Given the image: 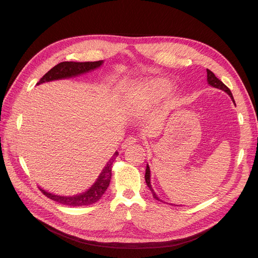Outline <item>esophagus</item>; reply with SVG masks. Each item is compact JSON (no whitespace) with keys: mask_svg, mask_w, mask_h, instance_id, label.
<instances>
[{"mask_svg":"<svg viewBox=\"0 0 258 258\" xmlns=\"http://www.w3.org/2000/svg\"><path fill=\"white\" fill-rule=\"evenodd\" d=\"M136 142H137V138L136 137H135V136H130L128 138H126L124 140L123 144H122L121 146H122V148H125V147H127V146H130V145H132L134 143H136Z\"/></svg>","mask_w":258,"mask_h":258,"instance_id":"1","label":"esophagus"}]
</instances>
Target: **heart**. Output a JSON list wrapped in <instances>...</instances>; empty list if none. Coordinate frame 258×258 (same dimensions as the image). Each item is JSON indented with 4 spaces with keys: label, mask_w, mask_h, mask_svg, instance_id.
<instances>
[{
    "label": "heart",
    "mask_w": 258,
    "mask_h": 258,
    "mask_svg": "<svg viewBox=\"0 0 258 258\" xmlns=\"http://www.w3.org/2000/svg\"><path fill=\"white\" fill-rule=\"evenodd\" d=\"M171 91V85L166 80H154L147 86L146 94L150 98H161L167 95Z\"/></svg>",
    "instance_id": "heart-1"
}]
</instances>
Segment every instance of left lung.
I'll list each match as a JSON object with an SVG mask.
<instances>
[{
    "label": "left lung",
    "mask_w": 258,
    "mask_h": 258,
    "mask_svg": "<svg viewBox=\"0 0 258 258\" xmlns=\"http://www.w3.org/2000/svg\"><path fill=\"white\" fill-rule=\"evenodd\" d=\"M207 81H208V84L210 85V86H212L213 88H216V89H220V90H223L224 92H226L230 97H231V99H232V101L235 103V101H234V98H233V95H232V93H231V91H230V89L227 87V86H225L222 81L216 77L210 70H208L207 69ZM145 181H146V184H147V186H148V188L151 189V191H152V194H153V197L156 199V200H158V201H160V202H163L162 200H160L158 197H157V195H156V192L154 191V189L152 188V185H151V171H150V166H148V164L146 165V170H145ZM170 205H173V204H170ZM177 206V205H175ZM179 206V205H178Z\"/></svg>",
    "instance_id": "8db88e82"
}]
</instances>
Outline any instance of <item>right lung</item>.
I'll return each mask as SVG.
<instances>
[{"label":"right lung","instance_id":"1","mask_svg":"<svg viewBox=\"0 0 258 258\" xmlns=\"http://www.w3.org/2000/svg\"><path fill=\"white\" fill-rule=\"evenodd\" d=\"M102 60L98 61H85V62H76V61H62L55 67H53L50 71H48L42 78L39 79L36 85H40L47 81L63 79V78H70L75 77L80 74L87 73L89 71L95 70L96 68H99L102 64ZM118 152H116L113 157L107 162L105 167L102 169L100 175L98 177L97 181L95 182L92 187L84 194H80L77 196L72 197H61L57 195L50 194L40 187L39 190L42 191L47 198L55 201L59 204L67 205V206H85L91 205L99 201L102 195L105 192L108 185H110L111 178H112V167L113 162L115 161L116 157L118 156Z\"/></svg>","mask_w":258,"mask_h":258}]
</instances>
